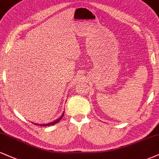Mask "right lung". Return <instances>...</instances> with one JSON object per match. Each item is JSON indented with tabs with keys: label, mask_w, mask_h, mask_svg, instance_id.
Instances as JSON below:
<instances>
[{
	"label": "right lung",
	"mask_w": 159,
	"mask_h": 159,
	"mask_svg": "<svg viewBox=\"0 0 159 159\" xmlns=\"http://www.w3.org/2000/svg\"><path fill=\"white\" fill-rule=\"evenodd\" d=\"M63 114H62V116H61V117H60L59 119H57V120H55V121L52 122V123H48V124H41V125H40V126H46V125H54V124L57 123L58 122H59L60 120H61V118L63 117ZM34 124H35V123H34ZM36 125H37V124H36Z\"/></svg>",
	"instance_id": "1"
}]
</instances>
